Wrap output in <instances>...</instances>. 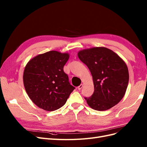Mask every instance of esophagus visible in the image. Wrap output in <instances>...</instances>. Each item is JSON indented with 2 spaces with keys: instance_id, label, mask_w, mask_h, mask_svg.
Instances as JSON below:
<instances>
[{
  "instance_id": "obj_1",
  "label": "esophagus",
  "mask_w": 147,
  "mask_h": 147,
  "mask_svg": "<svg viewBox=\"0 0 147 147\" xmlns=\"http://www.w3.org/2000/svg\"><path fill=\"white\" fill-rule=\"evenodd\" d=\"M83 84H80V85L79 86H78V90H82V88H83Z\"/></svg>"
}]
</instances>
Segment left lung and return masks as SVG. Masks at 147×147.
<instances>
[{"label": "left lung", "mask_w": 147, "mask_h": 147, "mask_svg": "<svg viewBox=\"0 0 147 147\" xmlns=\"http://www.w3.org/2000/svg\"><path fill=\"white\" fill-rule=\"evenodd\" d=\"M78 58L90 69L94 91L84 97L92 109L105 111L120 102L125 94L129 71L124 60L110 49L100 47L84 49L78 52Z\"/></svg>", "instance_id": "obj_1"}]
</instances>
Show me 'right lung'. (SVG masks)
<instances>
[{
    "mask_svg": "<svg viewBox=\"0 0 147 147\" xmlns=\"http://www.w3.org/2000/svg\"><path fill=\"white\" fill-rule=\"evenodd\" d=\"M68 53L50 51L29 60L23 73L26 92L33 103L44 110L54 111L63 107L75 87L69 82L64 66Z\"/></svg>",
    "mask_w": 147,
    "mask_h": 147,
    "instance_id": "right-lung-1",
    "label": "right lung"
}]
</instances>
